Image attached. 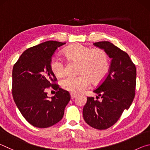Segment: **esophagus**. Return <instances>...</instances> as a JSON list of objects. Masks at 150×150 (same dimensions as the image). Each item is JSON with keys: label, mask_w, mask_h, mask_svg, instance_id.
I'll list each match as a JSON object with an SVG mask.
<instances>
[{"label": "esophagus", "mask_w": 150, "mask_h": 150, "mask_svg": "<svg viewBox=\"0 0 150 150\" xmlns=\"http://www.w3.org/2000/svg\"><path fill=\"white\" fill-rule=\"evenodd\" d=\"M70 96H71V99H73V98H75L76 97V96H77V95H75V94L71 93Z\"/></svg>", "instance_id": "34e87169"}]
</instances>
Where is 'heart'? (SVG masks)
<instances>
[{"mask_svg": "<svg viewBox=\"0 0 150 150\" xmlns=\"http://www.w3.org/2000/svg\"><path fill=\"white\" fill-rule=\"evenodd\" d=\"M65 56L70 61L79 62V76H66L60 81L63 89L72 93H80L90 87L91 81L95 83L102 81L107 75L109 68L108 56L105 50L77 44L63 51ZM50 67L55 75L61 76L65 72V65L59 57H53Z\"/></svg>", "mask_w": 150, "mask_h": 150, "instance_id": "b5f03b06", "label": "heart"}]
</instances>
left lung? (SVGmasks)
Wrapping results in <instances>:
<instances>
[{"label": "left lung", "mask_w": 150, "mask_h": 150, "mask_svg": "<svg viewBox=\"0 0 150 150\" xmlns=\"http://www.w3.org/2000/svg\"><path fill=\"white\" fill-rule=\"evenodd\" d=\"M94 45L103 49L111 58L110 69L102 83L93 91L95 100L88 96L83 107L85 121L98 130L113 126L124 110H128L135 96L136 68L127 53L112 43L98 42ZM100 98L101 100H98Z\"/></svg>", "instance_id": "1"}]
</instances>
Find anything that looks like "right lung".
<instances>
[{"label":"right lung","instance_id":"right-lung-1","mask_svg":"<svg viewBox=\"0 0 150 150\" xmlns=\"http://www.w3.org/2000/svg\"><path fill=\"white\" fill-rule=\"evenodd\" d=\"M65 44L47 41L22 53L12 69V93L15 103L24 118L32 126L45 128L62 120L70 100L68 91L59 87L50 67V60L58 47ZM57 91L49 99L46 90Z\"/></svg>","mask_w":150,"mask_h":150}]
</instances>
